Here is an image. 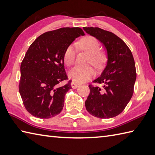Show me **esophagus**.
I'll list each match as a JSON object with an SVG mask.
<instances>
[{"label":"esophagus","mask_w":155,"mask_h":155,"mask_svg":"<svg viewBox=\"0 0 155 155\" xmlns=\"http://www.w3.org/2000/svg\"><path fill=\"white\" fill-rule=\"evenodd\" d=\"M79 86H80V84L76 83V82H74V81H72L71 87H72V88H74V89H75V88H77V87H78Z\"/></svg>","instance_id":"esophagus-1"}]
</instances>
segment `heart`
Masks as SVG:
<instances>
[{
  "label": "heart",
  "mask_w": 155,
  "mask_h": 155,
  "mask_svg": "<svg viewBox=\"0 0 155 155\" xmlns=\"http://www.w3.org/2000/svg\"><path fill=\"white\" fill-rule=\"evenodd\" d=\"M78 47L90 56L89 63L96 67H99L105 61V55L100 51V44L96 38L92 36H87L78 43ZM76 57V48L71 45L66 48L63 54V61L67 67H71L74 63ZM95 72L91 67H77L69 72V77L76 83H83L94 77Z\"/></svg>",
  "instance_id": "1"
}]
</instances>
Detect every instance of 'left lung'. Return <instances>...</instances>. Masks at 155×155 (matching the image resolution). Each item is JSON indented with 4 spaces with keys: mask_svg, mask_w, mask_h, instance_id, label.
<instances>
[{
    "mask_svg": "<svg viewBox=\"0 0 155 155\" xmlns=\"http://www.w3.org/2000/svg\"><path fill=\"white\" fill-rule=\"evenodd\" d=\"M87 33L103 43L107 52V63L99 77L90 84V94L85 101L87 111L94 117L110 118L120 114L133 97L137 78L132 52L116 35L98 27H83Z\"/></svg>",
    "mask_w": 155,
    "mask_h": 155,
    "instance_id": "8db88e82",
    "label": "left lung"
}]
</instances>
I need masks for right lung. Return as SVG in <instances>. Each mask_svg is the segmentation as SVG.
Returning a JSON list of instances; mask_svg holds the SVG:
<instances>
[{"label": "right lung", "mask_w": 155, "mask_h": 155, "mask_svg": "<svg viewBox=\"0 0 155 155\" xmlns=\"http://www.w3.org/2000/svg\"><path fill=\"white\" fill-rule=\"evenodd\" d=\"M79 27H65L48 31L36 38L27 51L21 65L19 93L26 109L32 116L50 118L61 113L71 81L62 87L59 83L68 77L63 54L76 38L84 35Z\"/></svg>", "instance_id": "obj_1"}]
</instances>
